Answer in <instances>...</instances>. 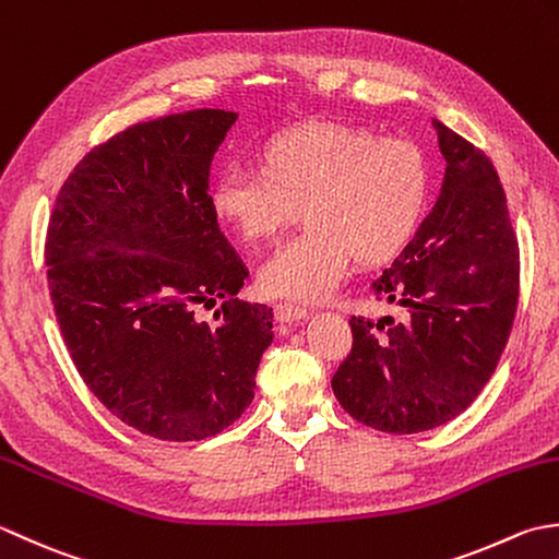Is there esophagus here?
I'll list each match as a JSON object with an SVG mask.
<instances>
[{
	"label": "esophagus",
	"instance_id": "obj_1",
	"mask_svg": "<svg viewBox=\"0 0 559 559\" xmlns=\"http://www.w3.org/2000/svg\"><path fill=\"white\" fill-rule=\"evenodd\" d=\"M272 311H275V318L280 323L301 321V318H306V313H309L304 306H296V304H275L272 306Z\"/></svg>",
	"mask_w": 559,
	"mask_h": 559
}]
</instances>
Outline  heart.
<instances>
[{
  "instance_id": "obj_1",
  "label": "heart",
  "mask_w": 559,
  "mask_h": 559,
  "mask_svg": "<svg viewBox=\"0 0 559 559\" xmlns=\"http://www.w3.org/2000/svg\"><path fill=\"white\" fill-rule=\"evenodd\" d=\"M429 202V166L407 140H376L335 124L275 136L263 166L229 164L214 180L212 207L243 241L272 238L296 216L304 229L282 241L258 272L267 296L318 301L361 265L395 258L413 241Z\"/></svg>"
}]
</instances>
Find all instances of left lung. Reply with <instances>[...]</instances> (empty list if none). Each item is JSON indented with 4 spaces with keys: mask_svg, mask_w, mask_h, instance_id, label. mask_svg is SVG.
Returning <instances> with one entry per match:
<instances>
[{
    "mask_svg": "<svg viewBox=\"0 0 559 559\" xmlns=\"http://www.w3.org/2000/svg\"><path fill=\"white\" fill-rule=\"evenodd\" d=\"M447 176L401 255L373 280L405 318L352 316L333 393L357 423L389 435L435 429L468 407L502 357L519 306V238L489 156L435 120Z\"/></svg>",
    "mask_w": 559,
    "mask_h": 559,
    "instance_id": "8db88e82",
    "label": "left lung"
}]
</instances>
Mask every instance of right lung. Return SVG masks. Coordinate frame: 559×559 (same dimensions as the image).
Wrapping results in <instances>:
<instances>
[{
	"label": "right lung",
	"instance_id": "right-lung-1",
	"mask_svg": "<svg viewBox=\"0 0 559 559\" xmlns=\"http://www.w3.org/2000/svg\"><path fill=\"white\" fill-rule=\"evenodd\" d=\"M236 112H174L96 144L55 198L45 265L88 391L162 441L219 435L253 401L272 309L236 299L248 270L216 224L210 168ZM223 309L215 323L197 309Z\"/></svg>",
	"mask_w": 559,
	"mask_h": 559
}]
</instances>
